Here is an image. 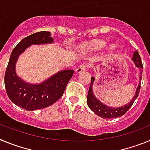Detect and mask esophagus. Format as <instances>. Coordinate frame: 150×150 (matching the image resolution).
I'll use <instances>...</instances> for the list:
<instances>
[{"mask_svg":"<svg viewBox=\"0 0 150 150\" xmlns=\"http://www.w3.org/2000/svg\"><path fill=\"white\" fill-rule=\"evenodd\" d=\"M87 67H88V64H82V65H80L76 69V74H79V73L83 72V71H85Z\"/></svg>","mask_w":150,"mask_h":150,"instance_id":"obj_1","label":"esophagus"}]
</instances>
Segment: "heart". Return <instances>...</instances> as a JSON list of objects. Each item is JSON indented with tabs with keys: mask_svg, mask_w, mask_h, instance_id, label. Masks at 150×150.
I'll list each match as a JSON object with an SVG mask.
<instances>
[{
	"mask_svg": "<svg viewBox=\"0 0 150 150\" xmlns=\"http://www.w3.org/2000/svg\"><path fill=\"white\" fill-rule=\"evenodd\" d=\"M88 46L91 50H100L105 47L106 43L104 41H95V42H92L89 45H88ZM113 48H114L113 46H110V50H112Z\"/></svg>",
	"mask_w": 150,
	"mask_h": 150,
	"instance_id": "b5f03b06",
	"label": "heart"
}]
</instances>
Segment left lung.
Returning <instances> with one entry per match:
<instances>
[{"label":"left lung","mask_w":150,"mask_h":150,"mask_svg":"<svg viewBox=\"0 0 150 150\" xmlns=\"http://www.w3.org/2000/svg\"><path fill=\"white\" fill-rule=\"evenodd\" d=\"M132 60L134 62L135 66L138 67L140 70V76H139L140 77V81H139V84L137 86V88H136L134 95L132 98V99L128 102V104H125V105L119 107H112L106 105L104 103H102L101 101H100L95 97V94L93 92V84L95 83V78L93 77V76L91 77V84H90L89 88H88V95H87V104H88V107H89L90 109L93 111L95 114H97L98 116H100V117L104 118V119H111V118L120 117V116H123L130 109V107H132V104L134 102V100H136V98L138 96V94L140 92V84H141L140 80H141V78H142L143 64L140 55H139L138 52L137 50L134 52Z\"/></svg>","instance_id":"8db88e82"}]
</instances>
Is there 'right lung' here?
Masks as SVG:
<instances>
[{
    "mask_svg": "<svg viewBox=\"0 0 150 150\" xmlns=\"http://www.w3.org/2000/svg\"><path fill=\"white\" fill-rule=\"evenodd\" d=\"M53 43L51 33L40 31L24 38L13 49L5 73L4 84L9 98L18 107L29 111L43 109L53 104L63 95L73 76V70L59 71L40 83L25 81L16 71L18 58L29 46Z\"/></svg>",
    "mask_w": 150,
    "mask_h": 150,
    "instance_id": "obj_1",
    "label": "right lung"
}]
</instances>
